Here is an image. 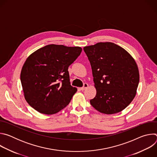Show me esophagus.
I'll return each mask as SVG.
<instances>
[{"mask_svg": "<svg viewBox=\"0 0 157 157\" xmlns=\"http://www.w3.org/2000/svg\"><path fill=\"white\" fill-rule=\"evenodd\" d=\"M88 86H89V85H88L87 83H84L83 86L82 87H81V89L82 91H84V90H85L86 89H87L88 87Z\"/></svg>", "mask_w": 157, "mask_h": 157, "instance_id": "esophagus-1", "label": "esophagus"}]
</instances>
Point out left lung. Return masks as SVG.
I'll list each match as a JSON object with an SVG mask.
<instances>
[{
	"instance_id": "8db88e82",
	"label": "left lung",
	"mask_w": 157,
	"mask_h": 157,
	"mask_svg": "<svg viewBox=\"0 0 157 157\" xmlns=\"http://www.w3.org/2000/svg\"><path fill=\"white\" fill-rule=\"evenodd\" d=\"M90 61L96 97L91 105L105 114L118 113L135 98L139 71L132 56L111 42H100L83 48Z\"/></svg>"
}]
</instances>
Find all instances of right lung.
<instances>
[{"label":"right lung","instance_id":"right-lung-1","mask_svg":"<svg viewBox=\"0 0 157 157\" xmlns=\"http://www.w3.org/2000/svg\"><path fill=\"white\" fill-rule=\"evenodd\" d=\"M82 48L48 44L32 53L20 73L24 97L40 113L52 115L70 102L77 91L70 81L68 67Z\"/></svg>","mask_w":157,"mask_h":157}]
</instances>
